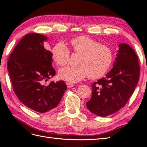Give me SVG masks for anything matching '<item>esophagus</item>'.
<instances>
[{"instance_id":"obj_1","label":"esophagus","mask_w":147,"mask_h":147,"mask_svg":"<svg viewBox=\"0 0 147 147\" xmlns=\"http://www.w3.org/2000/svg\"><path fill=\"white\" fill-rule=\"evenodd\" d=\"M66 85H67V88H71V87H73V86H74V85L73 83H66Z\"/></svg>"}]
</instances>
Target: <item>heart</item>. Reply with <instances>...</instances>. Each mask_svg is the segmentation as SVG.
Segmentation results:
<instances>
[{
	"label": "heart",
	"instance_id": "b5f03b06",
	"mask_svg": "<svg viewBox=\"0 0 147 147\" xmlns=\"http://www.w3.org/2000/svg\"><path fill=\"white\" fill-rule=\"evenodd\" d=\"M74 53L82 55L78 67L68 66L59 70L60 78L69 83H76L88 76L98 79L108 71L111 65L113 54L109 47L85 36H78L70 42ZM52 55L54 61L60 66L69 62L70 52L64 43H58L53 48Z\"/></svg>",
	"mask_w": 147,
	"mask_h": 147
}]
</instances>
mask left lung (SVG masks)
I'll list each match as a JSON object with an SVG mask.
<instances>
[{
	"label": "left lung",
	"mask_w": 147,
	"mask_h": 147,
	"mask_svg": "<svg viewBox=\"0 0 147 147\" xmlns=\"http://www.w3.org/2000/svg\"><path fill=\"white\" fill-rule=\"evenodd\" d=\"M135 51L126 43L119 45L112 69L92 85V96L86 102L94 114L106 117L126 105L138 83L140 68Z\"/></svg>",
	"instance_id": "left-lung-1"
}]
</instances>
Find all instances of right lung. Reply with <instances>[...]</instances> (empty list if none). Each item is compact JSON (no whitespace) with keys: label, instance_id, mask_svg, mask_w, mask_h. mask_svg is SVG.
<instances>
[{"label":"right lung","instance_id":"1","mask_svg":"<svg viewBox=\"0 0 147 147\" xmlns=\"http://www.w3.org/2000/svg\"><path fill=\"white\" fill-rule=\"evenodd\" d=\"M47 36L32 33L24 35L9 56L7 70L19 100L32 110L44 113L56 107L67 89L64 81L45 85L55 71L52 52L45 49Z\"/></svg>","mask_w":147,"mask_h":147}]
</instances>
